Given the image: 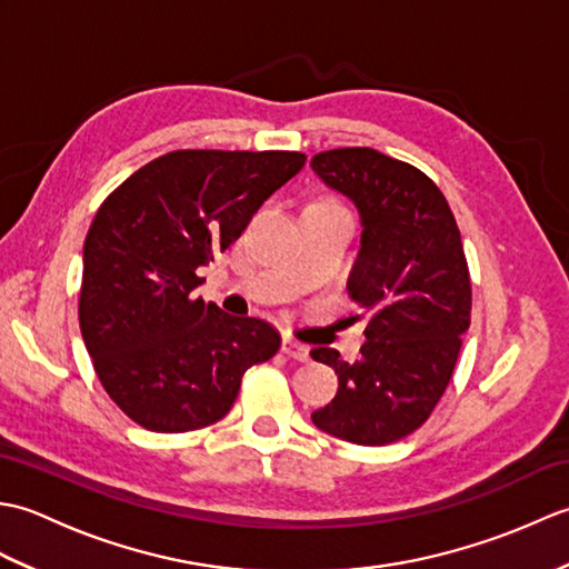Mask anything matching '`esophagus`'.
Segmentation results:
<instances>
[{
    "instance_id": "34e87169",
    "label": "esophagus",
    "mask_w": 569,
    "mask_h": 569,
    "mask_svg": "<svg viewBox=\"0 0 569 569\" xmlns=\"http://www.w3.org/2000/svg\"><path fill=\"white\" fill-rule=\"evenodd\" d=\"M281 349H283L286 357H291V359H296V361H308V359H310L308 347L296 342V340H291V337H283Z\"/></svg>"
}]
</instances>
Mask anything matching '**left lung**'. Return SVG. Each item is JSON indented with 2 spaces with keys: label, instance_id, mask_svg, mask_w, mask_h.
Returning <instances> with one entry per match:
<instances>
[{
  "label": "left lung",
  "instance_id": "8db88e82",
  "mask_svg": "<svg viewBox=\"0 0 569 569\" xmlns=\"http://www.w3.org/2000/svg\"><path fill=\"white\" fill-rule=\"evenodd\" d=\"M312 173L357 208L361 239L349 296L369 318L361 359L310 357L340 389L312 422L355 445H389L420 428L450 383L469 330L471 286L455 214L418 168L373 149L312 156Z\"/></svg>",
  "mask_w": 569,
  "mask_h": 569
}]
</instances>
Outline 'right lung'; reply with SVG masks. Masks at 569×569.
<instances>
[{
  "instance_id": "right-lung-1",
  "label": "right lung",
  "mask_w": 569,
  "mask_h": 569,
  "mask_svg": "<svg viewBox=\"0 0 569 569\" xmlns=\"http://www.w3.org/2000/svg\"><path fill=\"white\" fill-rule=\"evenodd\" d=\"M306 163L296 151H171L129 176L82 247L80 332L124 413L156 432L222 420L251 365L281 337L259 318L192 298L263 200Z\"/></svg>"
}]
</instances>
